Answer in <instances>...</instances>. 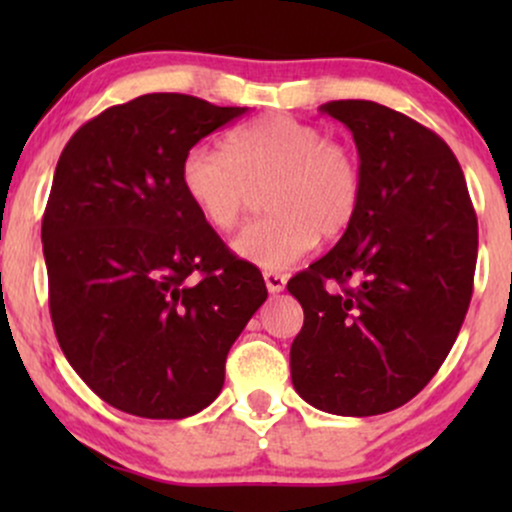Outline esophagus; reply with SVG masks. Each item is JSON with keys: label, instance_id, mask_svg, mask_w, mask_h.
Here are the masks:
<instances>
[{"label": "esophagus", "instance_id": "1", "mask_svg": "<svg viewBox=\"0 0 512 512\" xmlns=\"http://www.w3.org/2000/svg\"><path fill=\"white\" fill-rule=\"evenodd\" d=\"M264 284H267L269 293H279V291H284L286 276L279 272H264Z\"/></svg>", "mask_w": 512, "mask_h": 512}]
</instances>
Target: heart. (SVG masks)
<instances>
[{"label": "heart", "instance_id": "b5f03b06", "mask_svg": "<svg viewBox=\"0 0 512 512\" xmlns=\"http://www.w3.org/2000/svg\"><path fill=\"white\" fill-rule=\"evenodd\" d=\"M180 182L216 231H233L267 192V219L250 223L233 248L262 269H286L354 226L363 202L361 158L351 144L286 113H269L228 134V149L195 144Z\"/></svg>", "mask_w": 512, "mask_h": 512}]
</instances>
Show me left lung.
Instances as JSON below:
<instances>
[{
	"instance_id": "1",
	"label": "left lung",
	"mask_w": 512,
	"mask_h": 512,
	"mask_svg": "<svg viewBox=\"0 0 512 512\" xmlns=\"http://www.w3.org/2000/svg\"><path fill=\"white\" fill-rule=\"evenodd\" d=\"M320 110L354 134L363 202L339 243L286 284L305 315L291 380L315 409L375 416L419 395L450 354L472 301L477 214L436 132L373 101Z\"/></svg>"
}]
</instances>
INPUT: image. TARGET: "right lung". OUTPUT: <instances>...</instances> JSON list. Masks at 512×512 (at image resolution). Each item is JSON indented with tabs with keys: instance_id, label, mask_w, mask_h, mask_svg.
Wrapping results in <instances>:
<instances>
[{
	"instance_id": "add662e5",
	"label": "right lung",
	"mask_w": 512,
	"mask_h": 512,
	"mask_svg": "<svg viewBox=\"0 0 512 512\" xmlns=\"http://www.w3.org/2000/svg\"><path fill=\"white\" fill-rule=\"evenodd\" d=\"M248 108L146 93L74 132L43 216L50 317L110 407L185 419L219 397L226 356L267 286L192 207L182 156Z\"/></svg>"
}]
</instances>
